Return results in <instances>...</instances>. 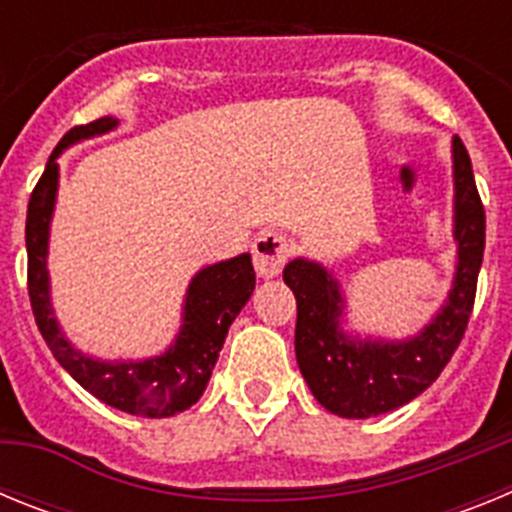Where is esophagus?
Returning <instances> with one entry per match:
<instances>
[{"mask_svg": "<svg viewBox=\"0 0 512 512\" xmlns=\"http://www.w3.org/2000/svg\"><path fill=\"white\" fill-rule=\"evenodd\" d=\"M289 253H292V246H289L287 235L277 233V230H264L261 235H256V241H253V266L259 271V277H279L284 264H287Z\"/></svg>", "mask_w": 512, "mask_h": 512, "instance_id": "obj_1", "label": "esophagus"}]
</instances>
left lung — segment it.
<instances>
[{
	"label": "left lung",
	"mask_w": 512,
	"mask_h": 512,
	"mask_svg": "<svg viewBox=\"0 0 512 512\" xmlns=\"http://www.w3.org/2000/svg\"><path fill=\"white\" fill-rule=\"evenodd\" d=\"M454 241L456 277L436 318L408 341H361L341 328L343 295L328 269L295 259L284 282L295 292V354L315 400L341 418L390 413L425 392L459 348L477 295L485 256V207L474 184L472 161L454 138Z\"/></svg>",
	"instance_id": "8db88e82"
}]
</instances>
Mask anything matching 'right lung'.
Listing matches in <instances>:
<instances>
[{
  "instance_id": "obj_1",
  "label": "right lung",
  "mask_w": 512,
  "mask_h": 512,
  "mask_svg": "<svg viewBox=\"0 0 512 512\" xmlns=\"http://www.w3.org/2000/svg\"><path fill=\"white\" fill-rule=\"evenodd\" d=\"M117 128L115 117H99L89 125L69 130L48 158L43 176L27 202V295L33 305L35 323L58 364L97 400L122 413L140 418H166L192 408L210 382L230 323L243 310L256 287L251 253L230 261L205 266L192 279L184 300V323L174 346L161 356L146 361H99L71 346L58 328L48 287V228L58 187V153L76 140L102 135Z\"/></svg>"
}]
</instances>
